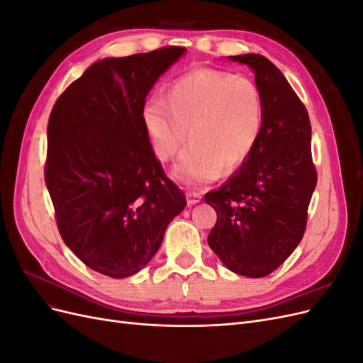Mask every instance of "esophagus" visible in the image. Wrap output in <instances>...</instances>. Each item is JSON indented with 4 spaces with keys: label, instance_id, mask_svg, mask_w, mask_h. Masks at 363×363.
<instances>
[{
    "label": "esophagus",
    "instance_id": "esophagus-1",
    "mask_svg": "<svg viewBox=\"0 0 363 363\" xmlns=\"http://www.w3.org/2000/svg\"><path fill=\"white\" fill-rule=\"evenodd\" d=\"M186 200H188L189 206H195L196 203L201 201V194H199V192H188V194H186Z\"/></svg>",
    "mask_w": 363,
    "mask_h": 363
}]
</instances>
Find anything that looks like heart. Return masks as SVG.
Returning <instances> with one entry per match:
<instances>
[{
    "instance_id": "heart-1",
    "label": "heart",
    "mask_w": 363,
    "mask_h": 363,
    "mask_svg": "<svg viewBox=\"0 0 363 363\" xmlns=\"http://www.w3.org/2000/svg\"><path fill=\"white\" fill-rule=\"evenodd\" d=\"M144 124L152 151L169 160L171 175L186 186L215 182L252 155L263 130L265 104L259 86L225 71L196 69L179 77L163 100L145 104Z\"/></svg>"
}]
</instances>
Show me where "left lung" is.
I'll return each instance as SVG.
<instances>
[{"label": "left lung", "mask_w": 363, "mask_h": 363, "mask_svg": "<svg viewBox=\"0 0 363 363\" xmlns=\"http://www.w3.org/2000/svg\"><path fill=\"white\" fill-rule=\"evenodd\" d=\"M227 59L255 72L265 118L252 155L221 188L204 196L218 215L207 242L230 271L259 279L277 269L304 235L316 186L312 127L276 65L260 54Z\"/></svg>", "instance_id": "1"}]
</instances>
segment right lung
Listing matches in <instances>:
<instances>
[{
  "label": "right lung",
  "mask_w": 363,
  "mask_h": 363,
  "mask_svg": "<svg viewBox=\"0 0 363 363\" xmlns=\"http://www.w3.org/2000/svg\"><path fill=\"white\" fill-rule=\"evenodd\" d=\"M186 48L107 57L54 104L45 183L63 242L84 265L113 279L139 272L186 206L144 124L145 98Z\"/></svg>",
  "instance_id": "right-lung-1"
}]
</instances>
